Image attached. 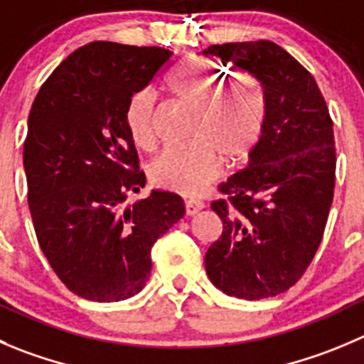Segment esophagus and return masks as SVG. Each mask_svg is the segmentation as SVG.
<instances>
[{"mask_svg": "<svg viewBox=\"0 0 364 364\" xmlns=\"http://www.w3.org/2000/svg\"><path fill=\"white\" fill-rule=\"evenodd\" d=\"M202 209V202H196V200H188V202H186V214H188V216H195V214L200 213Z\"/></svg>", "mask_w": 364, "mask_h": 364, "instance_id": "obj_1", "label": "esophagus"}]
</instances>
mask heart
Here are the masks:
<instances>
[{
	"label": "heart",
	"instance_id": "1",
	"mask_svg": "<svg viewBox=\"0 0 364 364\" xmlns=\"http://www.w3.org/2000/svg\"><path fill=\"white\" fill-rule=\"evenodd\" d=\"M223 69L191 58L168 78L175 98L195 107L193 141L169 146L150 166L157 188L198 196L223 171V155L240 162L252 154L262 137L266 103L261 85L252 76H241L220 89ZM127 127L141 150H151L159 141V103L150 89L136 92L127 105Z\"/></svg>",
	"mask_w": 364,
	"mask_h": 364
}]
</instances>
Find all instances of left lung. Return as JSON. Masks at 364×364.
Listing matches in <instances>:
<instances>
[{"label":"left lung","instance_id":"obj_1","mask_svg":"<svg viewBox=\"0 0 364 364\" xmlns=\"http://www.w3.org/2000/svg\"><path fill=\"white\" fill-rule=\"evenodd\" d=\"M203 55L255 76L266 103L248 166L210 203L223 232L205 254L207 275L228 296L268 299L304 275L323 237L336 180L331 114L313 75L272 41L214 44Z\"/></svg>","mask_w":364,"mask_h":364}]
</instances>
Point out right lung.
<instances>
[{
  "label": "right lung",
  "mask_w": 364,
  "mask_h": 364,
  "mask_svg": "<svg viewBox=\"0 0 364 364\" xmlns=\"http://www.w3.org/2000/svg\"><path fill=\"white\" fill-rule=\"evenodd\" d=\"M157 46L95 41L48 78L28 116L23 164L41 250L65 288L119 302L146 286L155 241L184 216L175 193H139L146 176L127 127V105L171 58Z\"/></svg>",
  "instance_id": "1"
}]
</instances>
